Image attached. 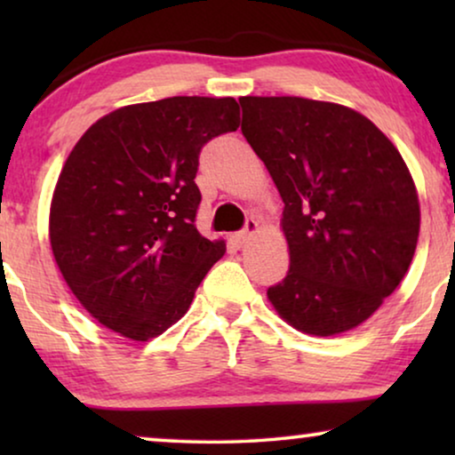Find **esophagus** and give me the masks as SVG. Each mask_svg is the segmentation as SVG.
Returning a JSON list of instances; mask_svg holds the SVG:
<instances>
[{
    "label": "esophagus",
    "mask_w": 455,
    "mask_h": 455,
    "mask_svg": "<svg viewBox=\"0 0 455 455\" xmlns=\"http://www.w3.org/2000/svg\"><path fill=\"white\" fill-rule=\"evenodd\" d=\"M257 229H259V221L252 220V217H251V220L246 221L244 229H240V232H235V234L229 235V242H232L234 246H242L248 238H251L254 232H257Z\"/></svg>",
    "instance_id": "34e87169"
}]
</instances>
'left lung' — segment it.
Wrapping results in <instances>:
<instances>
[{"mask_svg": "<svg viewBox=\"0 0 455 455\" xmlns=\"http://www.w3.org/2000/svg\"><path fill=\"white\" fill-rule=\"evenodd\" d=\"M242 134L283 198L290 271L267 296L310 335L358 327L412 263L420 207L402 155L371 120L302 97H242Z\"/></svg>", "mask_w": 455, "mask_h": 455, "instance_id": "obj_1", "label": "left lung"}]
</instances>
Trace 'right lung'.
Returning a JSON list of instances; mask_svg holds the SVG:
<instances>
[{
  "mask_svg": "<svg viewBox=\"0 0 455 455\" xmlns=\"http://www.w3.org/2000/svg\"><path fill=\"white\" fill-rule=\"evenodd\" d=\"M238 126L232 97H170L111 111L72 148L49 238L72 294L101 325L147 341L188 310L226 252L195 223L198 155Z\"/></svg>",
  "mask_w": 455,
  "mask_h": 455,
  "instance_id": "1",
  "label": "right lung"
}]
</instances>
